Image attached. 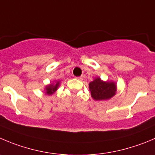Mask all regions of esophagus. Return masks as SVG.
<instances>
[{
    "label": "esophagus",
    "instance_id": "1",
    "mask_svg": "<svg viewBox=\"0 0 155 155\" xmlns=\"http://www.w3.org/2000/svg\"><path fill=\"white\" fill-rule=\"evenodd\" d=\"M76 78L78 79V80H79V81H82V80H83V77H82V76H81V77H77Z\"/></svg>",
    "mask_w": 155,
    "mask_h": 155
}]
</instances>
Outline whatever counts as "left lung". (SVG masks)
Instances as JSON below:
<instances>
[{
    "label": "left lung",
    "instance_id": "left-lung-1",
    "mask_svg": "<svg viewBox=\"0 0 155 155\" xmlns=\"http://www.w3.org/2000/svg\"><path fill=\"white\" fill-rule=\"evenodd\" d=\"M91 97L95 101L108 100L116 94V84L113 82H104L101 78H96L89 84Z\"/></svg>",
    "mask_w": 155,
    "mask_h": 155
}]
</instances>
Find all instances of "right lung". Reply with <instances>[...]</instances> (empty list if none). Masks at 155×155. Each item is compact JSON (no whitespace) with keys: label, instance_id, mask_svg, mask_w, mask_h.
<instances>
[{"label":"right lung","instance_id":"obj_1","mask_svg":"<svg viewBox=\"0 0 155 155\" xmlns=\"http://www.w3.org/2000/svg\"><path fill=\"white\" fill-rule=\"evenodd\" d=\"M59 86V82H57L55 84H50L48 85V86L46 87V88H45V90H46V94H48V95H50V94H52L53 93L55 92V91H57V89H58V87Z\"/></svg>","mask_w":155,"mask_h":155}]
</instances>
